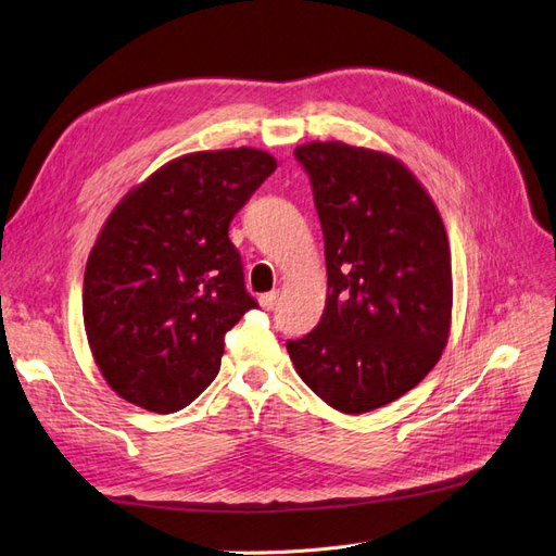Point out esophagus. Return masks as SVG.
<instances>
[{
    "label": "esophagus",
    "instance_id": "esophagus-1",
    "mask_svg": "<svg viewBox=\"0 0 556 556\" xmlns=\"http://www.w3.org/2000/svg\"><path fill=\"white\" fill-rule=\"evenodd\" d=\"M260 306L264 308V311H274L276 308V304H278V292L274 290V292H266V294H260Z\"/></svg>",
    "mask_w": 556,
    "mask_h": 556
}]
</instances>
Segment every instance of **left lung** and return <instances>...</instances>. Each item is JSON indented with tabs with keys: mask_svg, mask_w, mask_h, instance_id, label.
<instances>
[{
	"mask_svg": "<svg viewBox=\"0 0 556 556\" xmlns=\"http://www.w3.org/2000/svg\"><path fill=\"white\" fill-rule=\"evenodd\" d=\"M325 237L327 304L288 341L311 390L345 415L396 401L441 359L452 325L447 231L425 185L390 153L343 141L294 148Z\"/></svg>",
	"mask_w": 556,
	"mask_h": 556,
	"instance_id": "left-lung-1",
	"label": "left lung"
}]
</instances>
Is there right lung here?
Here are the masks:
<instances>
[{
    "instance_id": "1",
    "label": "right lung",
    "mask_w": 556,
    "mask_h": 556,
    "mask_svg": "<svg viewBox=\"0 0 556 556\" xmlns=\"http://www.w3.org/2000/svg\"><path fill=\"white\" fill-rule=\"evenodd\" d=\"M276 166L260 148L199 150L117 201L83 278L90 352L117 396L166 415L215 380L225 333L257 308L229 223Z\"/></svg>"
}]
</instances>
